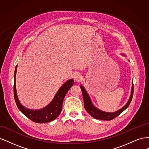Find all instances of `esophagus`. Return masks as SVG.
Returning a JSON list of instances; mask_svg holds the SVG:
<instances>
[{
	"instance_id": "obj_1",
	"label": "esophagus",
	"mask_w": 149,
	"mask_h": 149,
	"mask_svg": "<svg viewBox=\"0 0 149 149\" xmlns=\"http://www.w3.org/2000/svg\"><path fill=\"white\" fill-rule=\"evenodd\" d=\"M73 78L75 81H79L81 78V75L79 73H76L73 74Z\"/></svg>"
}]
</instances>
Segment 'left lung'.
Here are the masks:
<instances>
[{
  "mask_svg": "<svg viewBox=\"0 0 149 149\" xmlns=\"http://www.w3.org/2000/svg\"><path fill=\"white\" fill-rule=\"evenodd\" d=\"M123 55H125L124 54H123ZM80 88L81 89L82 94L83 96V100H84V106L85 109L88 113L91 115L93 118L96 119H100V120H110L116 118V117H118L121 112H123L125 109H127L128 106H129L130 102L132 101V96H133V93H134V84L132 83V89H131V94H130V97L129 99V101L127 102L126 104L120 109L119 110L117 111L114 112H106L104 111H101L97 107L94 106L92 101H91V99H90L88 94L87 93L86 91L83 86L81 85Z\"/></svg>",
  "mask_w": 149,
  "mask_h": 149,
  "instance_id": "obj_1",
  "label": "left lung"
}]
</instances>
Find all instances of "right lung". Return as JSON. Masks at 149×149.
Instances as JSON below:
<instances>
[{
	"label": "right lung",
	"instance_id": "obj_1",
	"mask_svg": "<svg viewBox=\"0 0 149 149\" xmlns=\"http://www.w3.org/2000/svg\"><path fill=\"white\" fill-rule=\"evenodd\" d=\"M17 68V65L15 67L14 73L13 92H14L15 101L19 109L25 116L27 117L29 119L35 122V123L42 124L55 120L60 114L62 109L63 102L64 97L67 92L68 91V90L73 85L74 80L73 79H70L63 84L56 93L53 100L46 107L38 110H31L27 109V108L25 107L24 106H22L19 100V98H18L15 84Z\"/></svg>",
	"mask_w": 149,
	"mask_h": 149
}]
</instances>
